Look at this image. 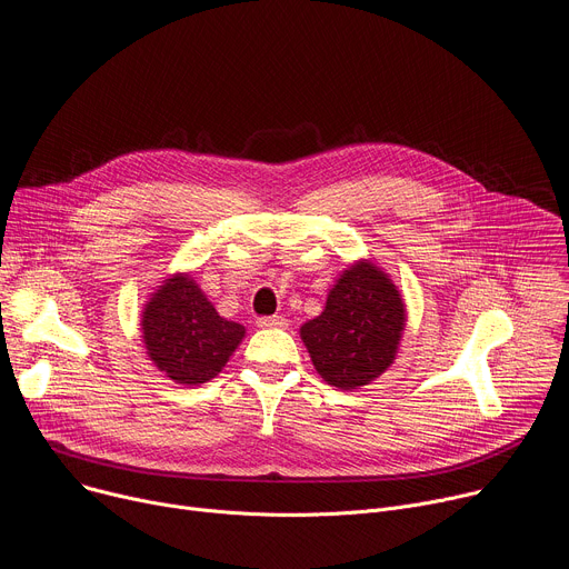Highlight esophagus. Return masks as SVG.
I'll return each instance as SVG.
<instances>
[{"mask_svg": "<svg viewBox=\"0 0 569 569\" xmlns=\"http://www.w3.org/2000/svg\"><path fill=\"white\" fill-rule=\"evenodd\" d=\"M256 325L261 329H283L288 325V320L281 316H270V318H258Z\"/></svg>", "mask_w": 569, "mask_h": 569, "instance_id": "esophagus-1", "label": "esophagus"}]
</instances>
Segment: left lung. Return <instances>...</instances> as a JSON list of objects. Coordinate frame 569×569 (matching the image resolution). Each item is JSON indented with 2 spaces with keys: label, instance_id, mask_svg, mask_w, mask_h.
<instances>
[{
  "label": "left lung",
  "instance_id": "8db88e82",
  "mask_svg": "<svg viewBox=\"0 0 569 569\" xmlns=\"http://www.w3.org/2000/svg\"><path fill=\"white\" fill-rule=\"evenodd\" d=\"M406 318L403 297L392 279L360 258L336 279L325 311L303 322L299 336L329 386L356 390L395 363Z\"/></svg>",
  "mask_w": 569,
  "mask_h": 569
}]
</instances>
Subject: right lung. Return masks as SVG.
Wrapping results in <instances>:
<instances>
[{"instance_id": "1", "label": "right lung", "mask_w": 569, "mask_h": 569, "mask_svg": "<svg viewBox=\"0 0 569 569\" xmlns=\"http://www.w3.org/2000/svg\"><path fill=\"white\" fill-rule=\"evenodd\" d=\"M147 356L179 386L216 379L244 338V327L222 318L190 272L170 274L140 313Z\"/></svg>"}]
</instances>
